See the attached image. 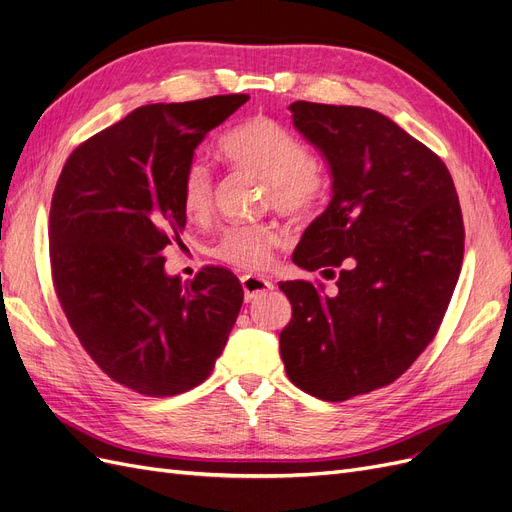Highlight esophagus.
Instances as JSON below:
<instances>
[{
    "label": "esophagus",
    "mask_w": 512,
    "mask_h": 512,
    "mask_svg": "<svg viewBox=\"0 0 512 512\" xmlns=\"http://www.w3.org/2000/svg\"><path fill=\"white\" fill-rule=\"evenodd\" d=\"M242 282V289H244V299L246 301H253L257 295L261 293H268L274 289L272 280L268 278H261V276H253V274H246L240 278Z\"/></svg>",
    "instance_id": "obj_1"
}]
</instances>
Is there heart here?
Returning a JSON list of instances; mask_svg holds the SVG:
<instances>
[{
	"instance_id": "heart-1",
	"label": "heart",
	"mask_w": 512,
	"mask_h": 512,
	"mask_svg": "<svg viewBox=\"0 0 512 512\" xmlns=\"http://www.w3.org/2000/svg\"><path fill=\"white\" fill-rule=\"evenodd\" d=\"M221 154L236 168L268 183V204L289 217L314 211L327 187L323 166L308 154L293 130L268 116H255L225 132ZM215 179L202 160L189 162L181 177V206L189 219L202 221L213 211ZM285 240L276 223L236 225L215 244V257L240 270H263Z\"/></svg>"
}]
</instances>
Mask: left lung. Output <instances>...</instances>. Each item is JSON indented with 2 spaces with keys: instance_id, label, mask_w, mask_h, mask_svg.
I'll use <instances>...</instances> for the list:
<instances>
[{
  "instance_id": "left-lung-1",
  "label": "left lung",
  "mask_w": 512,
  "mask_h": 512,
  "mask_svg": "<svg viewBox=\"0 0 512 512\" xmlns=\"http://www.w3.org/2000/svg\"><path fill=\"white\" fill-rule=\"evenodd\" d=\"M293 124L331 168L333 198L293 261L339 272L335 291L282 282L289 380L339 403L401 377L437 335L464 257V221L445 162L367 107L295 101Z\"/></svg>"
}]
</instances>
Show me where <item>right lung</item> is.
Wrapping results in <instances>:
<instances>
[{
  "mask_svg": "<svg viewBox=\"0 0 512 512\" xmlns=\"http://www.w3.org/2000/svg\"><path fill=\"white\" fill-rule=\"evenodd\" d=\"M249 101L219 94L139 107L73 149L50 204L56 297L82 348L113 382L175 396L211 375L244 291L225 268L164 272L185 227L181 177L206 132Z\"/></svg>",
  "mask_w": 512,
  "mask_h": 512,
  "instance_id": "right-lung-1",
  "label": "right lung"
}]
</instances>
